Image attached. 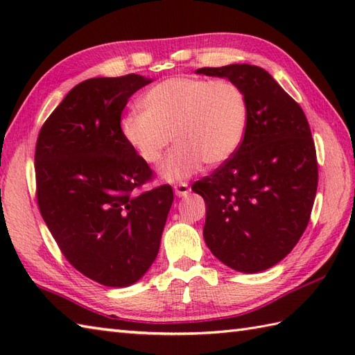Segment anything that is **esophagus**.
Segmentation results:
<instances>
[{
	"label": "esophagus",
	"instance_id": "obj_1",
	"mask_svg": "<svg viewBox=\"0 0 355 355\" xmlns=\"http://www.w3.org/2000/svg\"><path fill=\"white\" fill-rule=\"evenodd\" d=\"M189 186H187L186 183H180V184H175V186H173V192H175V195H177V197H180V198H182V197H186V195L187 193H189Z\"/></svg>",
	"mask_w": 355,
	"mask_h": 355
}]
</instances>
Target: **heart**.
Segmentation results:
<instances>
[{
  "mask_svg": "<svg viewBox=\"0 0 355 355\" xmlns=\"http://www.w3.org/2000/svg\"><path fill=\"white\" fill-rule=\"evenodd\" d=\"M120 132L143 163L162 160L171 140L177 143L160 175L178 183L197 173L202 163L216 168L229 162L244 140L248 123L245 93L232 80L171 76L149 88Z\"/></svg>",
  "mask_w": 355,
  "mask_h": 355,
  "instance_id": "1",
  "label": "heart"
}]
</instances>
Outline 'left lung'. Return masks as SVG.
Returning <instances> with one entry per match:
<instances>
[{
    "instance_id": "left-lung-1",
    "label": "left lung",
    "mask_w": 355,
    "mask_h": 355,
    "mask_svg": "<svg viewBox=\"0 0 355 355\" xmlns=\"http://www.w3.org/2000/svg\"><path fill=\"white\" fill-rule=\"evenodd\" d=\"M245 93L248 123L229 162L192 191L206 201L202 236L225 266L258 273L288 254L310 221L318 191V160L299 103L256 65L198 69Z\"/></svg>"
}]
</instances>
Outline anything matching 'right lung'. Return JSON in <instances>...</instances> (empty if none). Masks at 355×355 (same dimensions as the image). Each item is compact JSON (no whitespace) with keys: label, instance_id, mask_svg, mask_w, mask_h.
I'll return each mask as SVG.
<instances>
[{"label":"right lung","instance_id":"right-lung-1","mask_svg":"<svg viewBox=\"0 0 355 355\" xmlns=\"http://www.w3.org/2000/svg\"><path fill=\"white\" fill-rule=\"evenodd\" d=\"M150 82L140 74L80 82L36 141L44 221L67 261L107 286L132 285L153 266L173 201L166 184L137 192L153 171L120 132L130 97Z\"/></svg>","mask_w":355,"mask_h":355}]
</instances>
